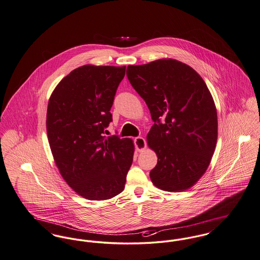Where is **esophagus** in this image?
<instances>
[{
  "label": "esophagus",
  "instance_id": "34e87169",
  "mask_svg": "<svg viewBox=\"0 0 260 260\" xmlns=\"http://www.w3.org/2000/svg\"><path fill=\"white\" fill-rule=\"evenodd\" d=\"M134 144H135V147H136V150L138 152H143L146 147H147V144H146V141L143 137H137V138L134 139Z\"/></svg>",
  "mask_w": 260,
  "mask_h": 260
}]
</instances>
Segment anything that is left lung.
<instances>
[{
  "mask_svg": "<svg viewBox=\"0 0 260 260\" xmlns=\"http://www.w3.org/2000/svg\"><path fill=\"white\" fill-rule=\"evenodd\" d=\"M127 77L155 122L147 135L157 156L153 184L170 192L189 189L207 171L218 138L217 109L205 82L172 58L129 65Z\"/></svg>",
  "mask_w": 260,
  "mask_h": 260,
  "instance_id": "1",
  "label": "left lung"
}]
</instances>
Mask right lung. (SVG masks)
Segmentation results:
<instances>
[{
  "instance_id": "right-lung-1",
  "label": "right lung",
  "mask_w": 260,
  "mask_h": 260,
  "mask_svg": "<svg viewBox=\"0 0 260 260\" xmlns=\"http://www.w3.org/2000/svg\"><path fill=\"white\" fill-rule=\"evenodd\" d=\"M125 69L81 66L60 81L48 102L46 129L56 167L70 187L88 200L121 193L133 161L132 139L104 134Z\"/></svg>"
}]
</instances>
